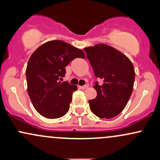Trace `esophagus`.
Segmentation results:
<instances>
[{"instance_id": "esophagus-1", "label": "esophagus", "mask_w": 160, "mask_h": 160, "mask_svg": "<svg viewBox=\"0 0 160 160\" xmlns=\"http://www.w3.org/2000/svg\"><path fill=\"white\" fill-rule=\"evenodd\" d=\"M80 89H86L88 88V86H79Z\"/></svg>"}]
</instances>
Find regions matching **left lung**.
<instances>
[{"mask_svg":"<svg viewBox=\"0 0 160 160\" xmlns=\"http://www.w3.org/2000/svg\"><path fill=\"white\" fill-rule=\"evenodd\" d=\"M95 78L96 98L89 100L91 111L100 118H113L123 111L133 90L135 68L129 58L110 46L99 43L84 49Z\"/></svg>","mask_w":160,"mask_h":160,"instance_id":"left-lung-1","label":"left lung"}]
</instances>
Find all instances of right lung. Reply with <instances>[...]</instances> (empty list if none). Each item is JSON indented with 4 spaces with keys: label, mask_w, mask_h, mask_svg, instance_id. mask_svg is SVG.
<instances>
[{
    "label": "right lung",
    "mask_w": 160,
    "mask_h": 160,
    "mask_svg": "<svg viewBox=\"0 0 160 160\" xmlns=\"http://www.w3.org/2000/svg\"><path fill=\"white\" fill-rule=\"evenodd\" d=\"M85 57L81 49L62 40L47 42L33 52L26 68L28 93L40 115L56 119L67 113L78 86L58 79L65 77V68L72 60Z\"/></svg>",
    "instance_id": "1"
}]
</instances>
